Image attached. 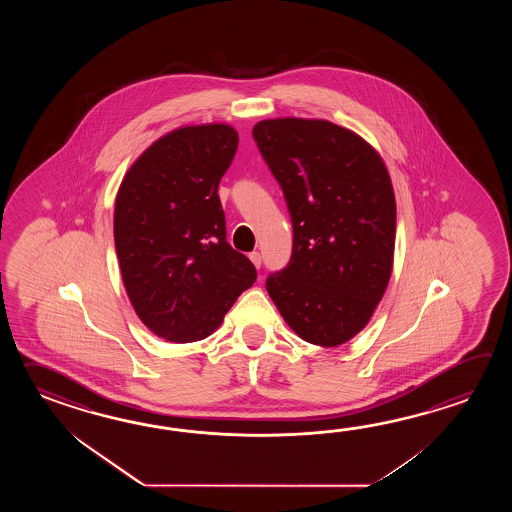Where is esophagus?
Listing matches in <instances>:
<instances>
[{
	"label": "esophagus",
	"instance_id": "1",
	"mask_svg": "<svg viewBox=\"0 0 512 512\" xmlns=\"http://www.w3.org/2000/svg\"><path fill=\"white\" fill-rule=\"evenodd\" d=\"M251 260L258 269L261 267V254L258 251L251 252Z\"/></svg>",
	"mask_w": 512,
	"mask_h": 512
}]
</instances>
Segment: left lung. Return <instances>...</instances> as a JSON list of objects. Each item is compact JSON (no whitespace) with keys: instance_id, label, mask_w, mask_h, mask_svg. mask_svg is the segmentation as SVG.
Returning <instances> with one entry per match:
<instances>
[{"instance_id":"obj_1","label":"left lung","mask_w":512,"mask_h":512,"mask_svg":"<svg viewBox=\"0 0 512 512\" xmlns=\"http://www.w3.org/2000/svg\"><path fill=\"white\" fill-rule=\"evenodd\" d=\"M252 137L293 225L267 293L298 337L324 348L370 322L392 274L395 197L379 153L327 120H261Z\"/></svg>"}]
</instances>
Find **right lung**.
Wrapping results in <instances>:
<instances>
[{
  "label": "right lung",
  "instance_id": "obj_1",
  "mask_svg": "<svg viewBox=\"0 0 512 512\" xmlns=\"http://www.w3.org/2000/svg\"><path fill=\"white\" fill-rule=\"evenodd\" d=\"M227 124L164 135L124 177L115 201V249L142 324L170 342L212 335L256 282L252 261L227 241L218 196L238 150Z\"/></svg>",
  "mask_w": 512,
  "mask_h": 512
}]
</instances>
